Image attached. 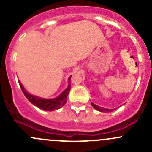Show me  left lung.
<instances>
[{"label":"left lung","mask_w":152,"mask_h":152,"mask_svg":"<svg viewBox=\"0 0 152 152\" xmlns=\"http://www.w3.org/2000/svg\"><path fill=\"white\" fill-rule=\"evenodd\" d=\"M91 104L93 107V108H95L96 110H98V111H100V112H111L112 110H109V109L102 108V107H99V106H97V105L94 104H93V103H92Z\"/></svg>","instance_id":"obj_1"}]
</instances>
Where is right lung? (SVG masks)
Returning <instances> with one entry per match:
<instances>
[{"label":"right lung","instance_id":"add662e5","mask_svg":"<svg viewBox=\"0 0 152 152\" xmlns=\"http://www.w3.org/2000/svg\"><path fill=\"white\" fill-rule=\"evenodd\" d=\"M70 78H71V76L68 79L69 84L67 88L57 98L52 99H41V98H39L38 96H32V95L29 94L28 92L24 89L23 86L22 85L20 82L18 81V82H19L20 87L23 93V94L25 95L26 97L28 99V100L31 103L33 104L34 105L36 106L38 108L41 109L42 110H45V111H53V110H56L61 108L62 106L65 105V103H66L67 96L70 90Z\"/></svg>","mask_w":152,"mask_h":152}]
</instances>
